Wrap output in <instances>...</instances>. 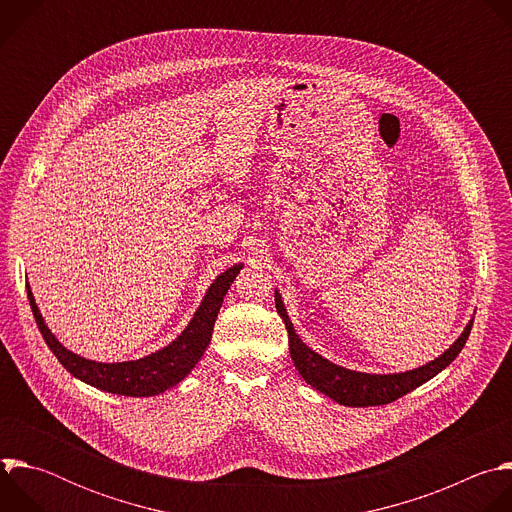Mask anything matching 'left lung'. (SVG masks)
I'll return each mask as SVG.
<instances>
[{"mask_svg": "<svg viewBox=\"0 0 512 512\" xmlns=\"http://www.w3.org/2000/svg\"><path fill=\"white\" fill-rule=\"evenodd\" d=\"M275 308L277 314L281 316L285 328H287V338H289V354L291 360H294L298 373L302 379L312 385L316 391L328 395L340 405L346 407H373V405H387L391 401H397L399 397L411 393L419 385L427 383L433 379L437 373H442L448 364L462 352L470 330H472V320L460 334V338L435 360L423 364L419 369L405 371V373H393V375H369V373H358L350 371L344 367H338V364L330 362L322 354L314 352L310 346H306L300 336L294 330V324H291L285 306L281 302L279 291L275 289Z\"/></svg>", "mask_w": 512, "mask_h": 512, "instance_id": "obj_1", "label": "left lung"}]
</instances>
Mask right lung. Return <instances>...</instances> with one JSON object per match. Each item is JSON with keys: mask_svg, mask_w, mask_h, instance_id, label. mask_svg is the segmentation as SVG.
Instances as JSON below:
<instances>
[{"mask_svg": "<svg viewBox=\"0 0 512 512\" xmlns=\"http://www.w3.org/2000/svg\"><path fill=\"white\" fill-rule=\"evenodd\" d=\"M241 269H243V263L233 265L225 273L218 275L208 287L204 300L200 302L186 330L176 340H172L166 348L152 352L139 360L97 362V360H89L75 352H70L54 338V334L44 324V318L34 302L30 285H28V300L48 348L54 352V356L60 360L62 367L72 377H77L83 383L113 395L152 397L178 385L196 367L212 338L214 320L218 316V310L223 306L225 294Z\"/></svg>", "mask_w": 512, "mask_h": 512, "instance_id": "obj_1", "label": "right lung"}]
</instances>
